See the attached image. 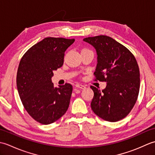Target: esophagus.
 <instances>
[{
  "mask_svg": "<svg viewBox=\"0 0 155 155\" xmlns=\"http://www.w3.org/2000/svg\"><path fill=\"white\" fill-rule=\"evenodd\" d=\"M75 86H76V87H77L78 88H81V89H84V88H86V87H85L84 85L81 84H77Z\"/></svg>",
  "mask_w": 155,
  "mask_h": 155,
  "instance_id": "esophagus-1",
  "label": "esophagus"
}]
</instances>
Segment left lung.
Segmentation results:
<instances>
[{"mask_svg": "<svg viewBox=\"0 0 155 155\" xmlns=\"http://www.w3.org/2000/svg\"><path fill=\"white\" fill-rule=\"evenodd\" d=\"M83 41L96 50V79L107 82L103 91L91 86L94 92L92 110L108 122L123 119L132 110L139 93L140 72L135 57L124 46L107 36L85 38Z\"/></svg>", "mask_w": 155, "mask_h": 155, "instance_id": "1", "label": "left lung"}]
</instances>
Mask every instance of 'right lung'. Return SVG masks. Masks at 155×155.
<instances>
[{
  "label": "right lung",
  "instance_id": "right-lung-1",
  "mask_svg": "<svg viewBox=\"0 0 155 155\" xmlns=\"http://www.w3.org/2000/svg\"><path fill=\"white\" fill-rule=\"evenodd\" d=\"M74 39L47 37L23 55L16 74L20 98L27 113L43 124L57 121L67 112L72 91L71 84L54 87L53 71L64 63L66 50Z\"/></svg>",
  "mask_w": 155,
  "mask_h": 155
}]
</instances>
